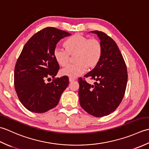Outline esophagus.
Masks as SVG:
<instances>
[{
	"mask_svg": "<svg viewBox=\"0 0 149 149\" xmlns=\"http://www.w3.org/2000/svg\"><path fill=\"white\" fill-rule=\"evenodd\" d=\"M69 82H72V81H74L75 80V79L72 78H69Z\"/></svg>",
	"mask_w": 149,
	"mask_h": 149,
	"instance_id": "obj_1",
	"label": "esophagus"
}]
</instances>
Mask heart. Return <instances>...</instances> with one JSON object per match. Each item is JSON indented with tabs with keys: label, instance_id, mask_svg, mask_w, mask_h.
Listing matches in <instances>:
<instances>
[{
	"label": "heart",
	"instance_id": "obj_1",
	"mask_svg": "<svg viewBox=\"0 0 149 149\" xmlns=\"http://www.w3.org/2000/svg\"><path fill=\"white\" fill-rule=\"evenodd\" d=\"M65 49L54 48L53 56L60 65L64 67L68 64L70 56H74V64H71L60 71L62 76L76 78L88 70L98 65L102 56L103 47L100 40L89 38L81 33L68 38L64 42Z\"/></svg>",
	"mask_w": 149,
	"mask_h": 149
}]
</instances>
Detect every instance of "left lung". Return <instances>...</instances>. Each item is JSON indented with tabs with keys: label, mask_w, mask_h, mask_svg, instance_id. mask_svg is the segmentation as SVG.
<instances>
[{
	"label": "left lung",
	"mask_w": 149,
	"mask_h": 149,
	"mask_svg": "<svg viewBox=\"0 0 149 149\" xmlns=\"http://www.w3.org/2000/svg\"><path fill=\"white\" fill-rule=\"evenodd\" d=\"M91 32L96 33L100 39L102 56L98 65L84 76L95 80V85L80 78L78 95L84 110L92 116L103 117L114 112L122 101L128 74L125 60L116 42L104 32Z\"/></svg>",
	"instance_id": "left-lung-1"
}]
</instances>
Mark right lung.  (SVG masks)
Instances as JSON below:
<instances>
[{
    "label": "right lung",
    "instance_id": "1",
    "mask_svg": "<svg viewBox=\"0 0 149 149\" xmlns=\"http://www.w3.org/2000/svg\"><path fill=\"white\" fill-rule=\"evenodd\" d=\"M69 35L68 32L47 27L24 45L15 64L14 84L20 102L29 111L43 113L55 107L68 86L66 76L54 78L60 67L53 51L60 39ZM51 77L52 81L45 83Z\"/></svg>",
    "mask_w": 149,
    "mask_h": 149
}]
</instances>
